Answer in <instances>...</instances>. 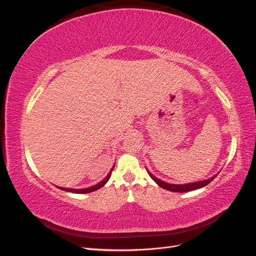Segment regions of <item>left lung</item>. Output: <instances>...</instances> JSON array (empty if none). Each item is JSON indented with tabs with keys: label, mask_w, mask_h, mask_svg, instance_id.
Returning <instances> with one entry per match:
<instances>
[{
	"label": "left lung",
	"mask_w": 256,
	"mask_h": 256,
	"mask_svg": "<svg viewBox=\"0 0 256 256\" xmlns=\"http://www.w3.org/2000/svg\"><path fill=\"white\" fill-rule=\"evenodd\" d=\"M147 173L150 174V176L152 178V180L156 182L159 186V187L164 188L166 190H168V191H173V192H188V191H192V190L205 187L206 184H208L209 182H212L216 176V175H214L212 178H208V180L196 182H190V184H168V182H164V180H160L159 178H157L156 176H154L148 171V170H147Z\"/></svg>",
	"instance_id": "1"
}]
</instances>
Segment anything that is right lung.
Listing matches in <instances>:
<instances>
[{"label":"right lung","mask_w":256,"mask_h":256,"mask_svg":"<svg viewBox=\"0 0 256 256\" xmlns=\"http://www.w3.org/2000/svg\"><path fill=\"white\" fill-rule=\"evenodd\" d=\"M113 168H114V166H113V168H111V171L109 172V174H108V175L104 177V180H102L100 182H98L97 184L92 186V187H88V188H85V189H67V188H62V187H58V188H60V189H62V190L68 191V192H72V193H90V192H92V191L98 190V189H100L102 187H104V186L106 184V182L110 180V177H111V174H112Z\"/></svg>","instance_id":"1"}]
</instances>
